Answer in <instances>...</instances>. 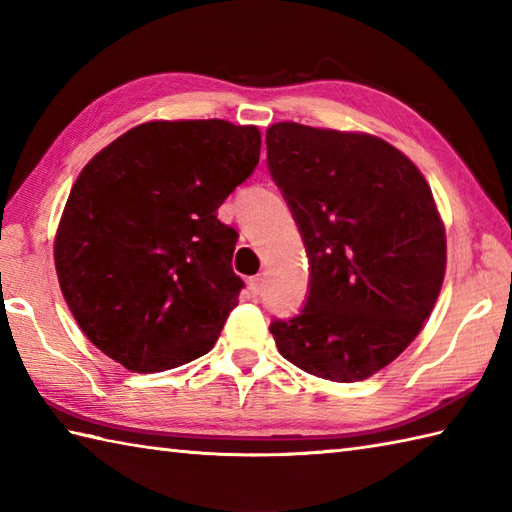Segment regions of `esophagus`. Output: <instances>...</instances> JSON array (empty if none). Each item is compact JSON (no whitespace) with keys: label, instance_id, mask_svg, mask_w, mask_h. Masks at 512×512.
Masks as SVG:
<instances>
[{"label":"esophagus","instance_id":"34e87169","mask_svg":"<svg viewBox=\"0 0 512 512\" xmlns=\"http://www.w3.org/2000/svg\"><path fill=\"white\" fill-rule=\"evenodd\" d=\"M262 288H264L262 275H255V277L248 279V290H250V295H253V297H257L259 292H262Z\"/></svg>","mask_w":512,"mask_h":512}]
</instances>
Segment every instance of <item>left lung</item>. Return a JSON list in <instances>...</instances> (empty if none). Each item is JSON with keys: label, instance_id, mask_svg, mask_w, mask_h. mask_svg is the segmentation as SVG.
I'll return each instance as SVG.
<instances>
[{"label": "left lung", "instance_id": "1", "mask_svg": "<svg viewBox=\"0 0 512 512\" xmlns=\"http://www.w3.org/2000/svg\"><path fill=\"white\" fill-rule=\"evenodd\" d=\"M266 149L310 262L306 306L270 334L303 372L369 378L416 339L440 295L447 237L429 184L369 134L277 123Z\"/></svg>", "mask_w": 512, "mask_h": 512}]
</instances>
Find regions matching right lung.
Listing matches in <instances>:
<instances>
[{
	"label": "right lung",
	"instance_id": "add662e5",
	"mask_svg": "<svg viewBox=\"0 0 512 512\" xmlns=\"http://www.w3.org/2000/svg\"><path fill=\"white\" fill-rule=\"evenodd\" d=\"M255 125L151 121L76 178L54 239L59 286L85 336L151 374L215 345L244 281L217 209L259 162Z\"/></svg>",
	"mask_w": 512,
	"mask_h": 512
}]
</instances>
